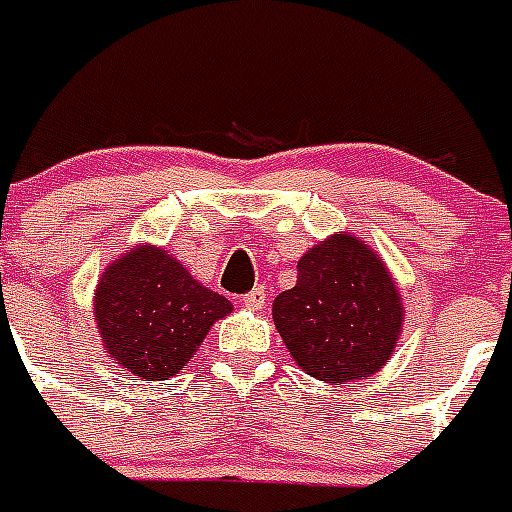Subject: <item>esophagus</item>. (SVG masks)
<instances>
[{
    "mask_svg": "<svg viewBox=\"0 0 512 512\" xmlns=\"http://www.w3.org/2000/svg\"><path fill=\"white\" fill-rule=\"evenodd\" d=\"M242 302L249 307V310H260V307L265 305V289H263V286H255L252 292L244 294Z\"/></svg>",
    "mask_w": 512,
    "mask_h": 512,
    "instance_id": "1",
    "label": "esophagus"
}]
</instances>
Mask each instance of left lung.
I'll use <instances>...</instances> for the list:
<instances>
[{"label":"left lung","mask_w":512,"mask_h":512,"mask_svg":"<svg viewBox=\"0 0 512 512\" xmlns=\"http://www.w3.org/2000/svg\"><path fill=\"white\" fill-rule=\"evenodd\" d=\"M402 297L384 260L336 231L299 257L294 289L273 299V323L307 376L344 384L381 371L402 331Z\"/></svg>","instance_id":"obj_1"}]
</instances>
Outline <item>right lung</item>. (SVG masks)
I'll return each instance as SVG.
<instances>
[{"instance_id": "add662e5", "label": "right lung", "mask_w": 512, "mask_h": 512, "mask_svg": "<svg viewBox=\"0 0 512 512\" xmlns=\"http://www.w3.org/2000/svg\"><path fill=\"white\" fill-rule=\"evenodd\" d=\"M231 310L223 294L191 278L176 257L147 244L107 265L94 297L107 355L147 381L176 376Z\"/></svg>"}]
</instances>
